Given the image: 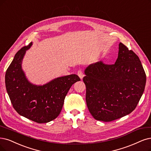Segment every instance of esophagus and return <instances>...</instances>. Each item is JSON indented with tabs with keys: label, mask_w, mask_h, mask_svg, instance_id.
<instances>
[{
	"label": "esophagus",
	"mask_w": 151,
	"mask_h": 151,
	"mask_svg": "<svg viewBox=\"0 0 151 151\" xmlns=\"http://www.w3.org/2000/svg\"><path fill=\"white\" fill-rule=\"evenodd\" d=\"M77 75L78 76L80 77V78L81 80L83 78V73L81 70H78L77 72Z\"/></svg>",
	"instance_id": "obj_1"
}]
</instances>
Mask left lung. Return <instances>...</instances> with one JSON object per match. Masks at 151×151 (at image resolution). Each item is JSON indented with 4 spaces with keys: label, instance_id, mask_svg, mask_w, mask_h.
Masks as SVG:
<instances>
[{
    "label": "left lung",
    "instance_id": "8db88e82",
    "mask_svg": "<svg viewBox=\"0 0 151 151\" xmlns=\"http://www.w3.org/2000/svg\"><path fill=\"white\" fill-rule=\"evenodd\" d=\"M85 74L87 106L98 121L109 122L130 114L146 86V75L138 56L122 43L114 64L98 61L89 65Z\"/></svg>",
    "mask_w": 151,
    "mask_h": 151
}]
</instances>
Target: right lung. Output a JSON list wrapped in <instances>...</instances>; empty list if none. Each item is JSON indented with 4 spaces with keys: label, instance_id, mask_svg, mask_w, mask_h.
I'll return each mask as SVG.
<instances>
[{
    "label": "right lung",
    "instance_id": "right-lung-1",
    "mask_svg": "<svg viewBox=\"0 0 151 151\" xmlns=\"http://www.w3.org/2000/svg\"><path fill=\"white\" fill-rule=\"evenodd\" d=\"M32 45V42L15 54L5 73V86L14 108L20 115L38 123H47L58 116L70 88L80 79L73 74L43 85L32 84L22 68L26 51Z\"/></svg>",
    "mask_w": 151,
    "mask_h": 151
}]
</instances>
